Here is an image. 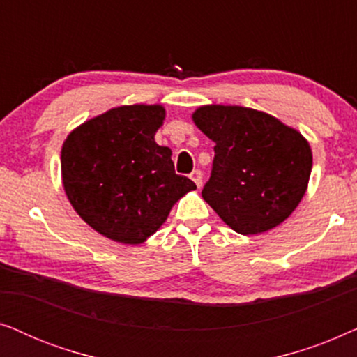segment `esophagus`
Listing matches in <instances>:
<instances>
[{"label": "esophagus", "mask_w": 357, "mask_h": 357, "mask_svg": "<svg viewBox=\"0 0 357 357\" xmlns=\"http://www.w3.org/2000/svg\"><path fill=\"white\" fill-rule=\"evenodd\" d=\"M190 177H192V180L195 182V185H197V187L199 188L203 185V174H202V170H193L192 172V175H190Z\"/></svg>", "instance_id": "34e87169"}]
</instances>
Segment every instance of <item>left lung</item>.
Masks as SVG:
<instances>
[{
    "instance_id": "8db88e82",
    "label": "left lung",
    "mask_w": 357,
    "mask_h": 357,
    "mask_svg": "<svg viewBox=\"0 0 357 357\" xmlns=\"http://www.w3.org/2000/svg\"><path fill=\"white\" fill-rule=\"evenodd\" d=\"M193 121L213 139L211 177L203 199L242 236L276 227L305 195L312 151L299 131L238 105H204Z\"/></svg>"
}]
</instances>
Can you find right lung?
I'll return each mask as SVG.
<instances>
[{
	"instance_id": "add662e5",
	"label": "right lung",
	"mask_w": 357,
	"mask_h": 357,
	"mask_svg": "<svg viewBox=\"0 0 357 357\" xmlns=\"http://www.w3.org/2000/svg\"><path fill=\"white\" fill-rule=\"evenodd\" d=\"M165 110L123 105L87 120L61 148V177L76 213L102 236L138 245L178 198L197 188L175 174L172 151L154 141Z\"/></svg>"
}]
</instances>
